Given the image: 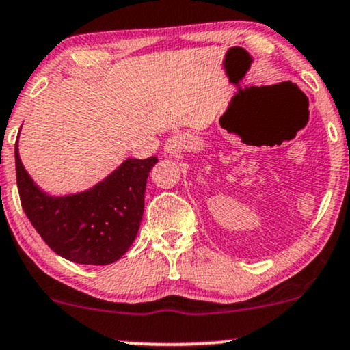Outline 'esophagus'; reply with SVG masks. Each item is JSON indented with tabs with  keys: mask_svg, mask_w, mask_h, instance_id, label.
I'll return each mask as SVG.
<instances>
[{
	"mask_svg": "<svg viewBox=\"0 0 350 350\" xmlns=\"http://www.w3.org/2000/svg\"><path fill=\"white\" fill-rule=\"evenodd\" d=\"M164 148H166L167 153H174V151H178L180 148V137L176 135V137L167 138L166 146H164Z\"/></svg>",
	"mask_w": 350,
	"mask_h": 350,
	"instance_id": "1",
	"label": "esophagus"
}]
</instances>
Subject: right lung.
I'll return each mask as SVG.
<instances>
[{"label": "right lung", "instance_id": "1", "mask_svg": "<svg viewBox=\"0 0 350 350\" xmlns=\"http://www.w3.org/2000/svg\"><path fill=\"white\" fill-rule=\"evenodd\" d=\"M21 204L32 226L58 256L86 266L119 260L137 238L146 179L158 158H127L86 191L53 196L37 186L14 148Z\"/></svg>", "mask_w": 350, "mask_h": 350}]
</instances>
